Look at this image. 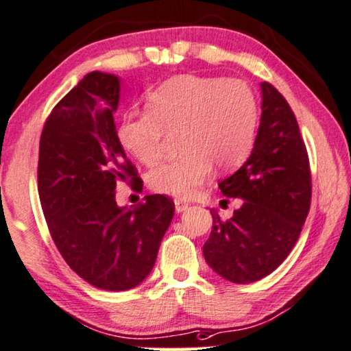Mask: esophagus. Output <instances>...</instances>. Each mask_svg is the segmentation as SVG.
<instances>
[{"mask_svg": "<svg viewBox=\"0 0 351 351\" xmlns=\"http://www.w3.org/2000/svg\"><path fill=\"white\" fill-rule=\"evenodd\" d=\"M187 208H189V202L181 200V198H175V209H176V213L186 211Z\"/></svg>", "mask_w": 351, "mask_h": 351, "instance_id": "obj_1", "label": "esophagus"}]
</instances>
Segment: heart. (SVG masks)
Instances as JSON below:
<instances>
[{"mask_svg":"<svg viewBox=\"0 0 351 351\" xmlns=\"http://www.w3.org/2000/svg\"><path fill=\"white\" fill-rule=\"evenodd\" d=\"M148 112L128 114L118 128L123 148L145 165L165 154L167 132L181 135L180 159L151 171V189L191 197L208 181L214 165L233 170L252 151L258 102L247 83L234 78L178 75L146 101Z\"/></svg>","mask_w":351,"mask_h":351,"instance_id":"obj_1","label":"heart"}]
</instances>
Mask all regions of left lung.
I'll list each match as a JSON object with an SVG mask.
<instances>
[{"label":"left lung","mask_w":351,"mask_h":351,"mask_svg":"<svg viewBox=\"0 0 351 351\" xmlns=\"http://www.w3.org/2000/svg\"><path fill=\"white\" fill-rule=\"evenodd\" d=\"M263 104L249 159L219 184L241 198L228 221L211 211L213 230L203 245L206 263L234 284L260 280L284 261L300 238L312 198L309 156L285 97L261 83Z\"/></svg>","instance_id":"8db88e82"}]
</instances>
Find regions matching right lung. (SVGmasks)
Returning a JSON list of instances; mask_svg holds the SVG:
<instances>
[{
  "mask_svg": "<svg viewBox=\"0 0 351 351\" xmlns=\"http://www.w3.org/2000/svg\"><path fill=\"white\" fill-rule=\"evenodd\" d=\"M118 77L90 72L51 110L40 134L38 189L51 239L88 284L124 291L151 273L175 213L167 195L119 208L118 182L143 187L114 128Z\"/></svg>",
  "mask_w": 351,
  "mask_h": 351,
  "instance_id": "right-lung-1",
  "label": "right lung"
}]
</instances>
